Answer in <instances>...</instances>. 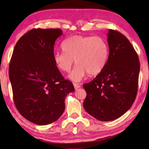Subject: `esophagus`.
Segmentation results:
<instances>
[{"mask_svg": "<svg viewBox=\"0 0 149 149\" xmlns=\"http://www.w3.org/2000/svg\"><path fill=\"white\" fill-rule=\"evenodd\" d=\"M74 86L75 90H77V89H79V88L81 87V85L79 84H74Z\"/></svg>", "mask_w": 149, "mask_h": 149, "instance_id": "34e87169", "label": "esophagus"}]
</instances>
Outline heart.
<instances>
[{
  "instance_id": "b5f03b06",
  "label": "heart",
  "mask_w": 149,
  "mask_h": 149,
  "mask_svg": "<svg viewBox=\"0 0 149 149\" xmlns=\"http://www.w3.org/2000/svg\"><path fill=\"white\" fill-rule=\"evenodd\" d=\"M64 52H56L54 64L62 72H69L74 60L77 65L70 74V79L79 82L87 74L94 76L101 73L107 64L109 47L100 37L74 35L62 42Z\"/></svg>"
}]
</instances>
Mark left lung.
Instances as JSON below:
<instances>
[{
	"label": "left lung",
	"mask_w": 149,
	"mask_h": 149,
	"mask_svg": "<svg viewBox=\"0 0 149 149\" xmlns=\"http://www.w3.org/2000/svg\"><path fill=\"white\" fill-rule=\"evenodd\" d=\"M107 36V64L92 81L84 84L87 93L85 110L103 122L117 119L132 107L137 96L140 70L138 55L129 40L112 29Z\"/></svg>",
	"instance_id": "obj_1"
}]
</instances>
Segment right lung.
<instances>
[{"label": "right lung", "instance_id": "1", "mask_svg": "<svg viewBox=\"0 0 149 149\" xmlns=\"http://www.w3.org/2000/svg\"><path fill=\"white\" fill-rule=\"evenodd\" d=\"M60 29H33L16 42L9 65L14 102L27 120L45 125L65 110V98L74 89L54 64V45Z\"/></svg>", "mask_w": 149, "mask_h": 149}]
</instances>
